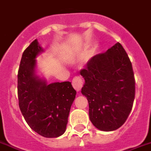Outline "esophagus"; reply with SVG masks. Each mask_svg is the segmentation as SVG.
I'll return each mask as SVG.
<instances>
[{"label":"esophagus","instance_id":"34e87169","mask_svg":"<svg viewBox=\"0 0 151 151\" xmlns=\"http://www.w3.org/2000/svg\"><path fill=\"white\" fill-rule=\"evenodd\" d=\"M72 85H73V88H75L78 92H79L82 88V86H83V81L80 77H75L73 79Z\"/></svg>","mask_w":151,"mask_h":151}]
</instances>
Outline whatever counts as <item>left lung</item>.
Segmentation results:
<instances>
[{
    "instance_id": "obj_1",
    "label": "left lung",
    "mask_w": 151,
    "mask_h": 151,
    "mask_svg": "<svg viewBox=\"0 0 151 151\" xmlns=\"http://www.w3.org/2000/svg\"><path fill=\"white\" fill-rule=\"evenodd\" d=\"M80 73L92 124L103 132L118 129L132 111L135 89L132 63L122 45L116 42L95 55Z\"/></svg>"
}]
</instances>
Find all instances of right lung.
<instances>
[{
    "label": "right lung",
    "mask_w": 151,
    "mask_h": 151,
    "mask_svg": "<svg viewBox=\"0 0 151 151\" xmlns=\"http://www.w3.org/2000/svg\"><path fill=\"white\" fill-rule=\"evenodd\" d=\"M43 52L35 40L22 55L17 86L19 106L34 132L46 138H57L66 130L77 92L70 81L48 84L38 74L36 58Z\"/></svg>",
    "instance_id": "1"
}]
</instances>
